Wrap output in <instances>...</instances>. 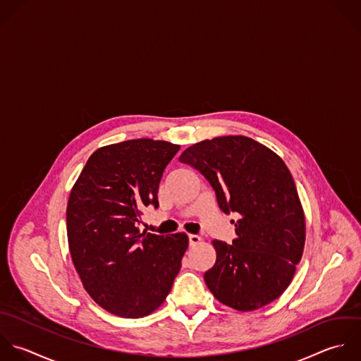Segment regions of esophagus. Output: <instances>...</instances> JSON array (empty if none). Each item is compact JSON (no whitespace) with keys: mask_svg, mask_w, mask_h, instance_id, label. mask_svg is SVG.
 <instances>
[{"mask_svg":"<svg viewBox=\"0 0 361 361\" xmlns=\"http://www.w3.org/2000/svg\"><path fill=\"white\" fill-rule=\"evenodd\" d=\"M201 242V238L198 235H188V243L190 246H195Z\"/></svg>","mask_w":361,"mask_h":361,"instance_id":"esophagus-1","label":"esophagus"}]
</instances>
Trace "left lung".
<instances>
[{
  "instance_id": "obj_1",
  "label": "left lung",
  "mask_w": 361,
  "mask_h": 361,
  "mask_svg": "<svg viewBox=\"0 0 361 361\" xmlns=\"http://www.w3.org/2000/svg\"><path fill=\"white\" fill-rule=\"evenodd\" d=\"M219 208L236 214L232 245L214 240L216 262L204 274L214 297L242 312L277 300L290 286L305 245V216L293 176L273 150L246 136H221L185 149Z\"/></svg>"
}]
</instances>
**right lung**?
<instances>
[{
	"label": "right lung",
	"instance_id": "1",
	"mask_svg": "<svg viewBox=\"0 0 361 361\" xmlns=\"http://www.w3.org/2000/svg\"><path fill=\"white\" fill-rule=\"evenodd\" d=\"M178 145L133 139L95 150L67 204L71 260L90 297L105 311L137 319L169 295L188 247L185 233L139 231L145 207H159L164 169Z\"/></svg>",
	"mask_w": 361,
	"mask_h": 361
}]
</instances>
